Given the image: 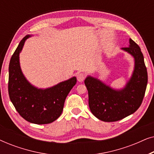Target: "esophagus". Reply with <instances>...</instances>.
<instances>
[{
    "label": "esophagus",
    "instance_id": "obj_1",
    "mask_svg": "<svg viewBox=\"0 0 154 154\" xmlns=\"http://www.w3.org/2000/svg\"><path fill=\"white\" fill-rule=\"evenodd\" d=\"M76 77H77L78 81H79V82H83L84 81V79H85V75L83 73H77Z\"/></svg>",
    "mask_w": 154,
    "mask_h": 154
}]
</instances>
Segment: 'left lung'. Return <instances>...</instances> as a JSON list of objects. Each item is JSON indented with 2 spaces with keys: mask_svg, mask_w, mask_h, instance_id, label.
<instances>
[{
  "mask_svg": "<svg viewBox=\"0 0 154 154\" xmlns=\"http://www.w3.org/2000/svg\"><path fill=\"white\" fill-rule=\"evenodd\" d=\"M121 50L134 59L133 71L124 87L116 89L90 75L84 81L90 111L102 121H117L132 114L140 106L146 91L148 75L140 48L130 38L128 47Z\"/></svg>",
  "mask_w": 154,
  "mask_h": 154,
  "instance_id": "1",
  "label": "left lung"
}]
</instances>
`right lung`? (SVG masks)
Masks as SVG:
<instances>
[{
    "mask_svg": "<svg viewBox=\"0 0 154 154\" xmlns=\"http://www.w3.org/2000/svg\"><path fill=\"white\" fill-rule=\"evenodd\" d=\"M31 36L33 35H26L20 41L10 59L8 92L14 108L23 119L31 123L48 124L62 114L65 100L77 80L73 76L47 88L32 85L23 73L20 62L25 41Z\"/></svg>",
    "mask_w": 154,
    "mask_h": 154,
    "instance_id": "1",
    "label": "right lung"
}]
</instances>
